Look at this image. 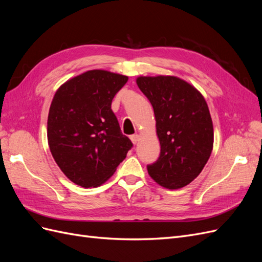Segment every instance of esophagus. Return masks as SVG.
Returning <instances> with one entry per match:
<instances>
[{
	"label": "esophagus",
	"mask_w": 262,
	"mask_h": 262,
	"mask_svg": "<svg viewBox=\"0 0 262 262\" xmlns=\"http://www.w3.org/2000/svg\"><path fill=\"white\" fill-rule=\"evenodd\" d=\"M130 139H131L133 144H137L138 142L140 141V136H139V134H133V136L130 137Z\"/></svg>",
	"instance_id": "obj_1"
}]
</instances>
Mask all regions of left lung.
Instances as JSON below:
<instances>
[{
    "instance_id": "8db88e82",
    "label": "left lung",
    "mask_w": 262,
    "mask_h": 262,
    "mask_svg": "<svg viewBox=\"0 0 262 262\" xmlns=\"http://www.w3.org/2000/svg\"><path fill=\"white\" fill-rule=\"evenodd\" d=\"M137 84L154 109L161 143L158 160L147 165L158 185L179 189L202 171L213 148L209 107L195 87L176 76H140Z\"/></svg>"
}]
</instances>
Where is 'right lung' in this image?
<instances>
[{
  "instance_id": "obj_1",
  "label": "right lung",
  "mask_w": 262,
  "mask_h": 262,
  "mask_svg": "<svg viewBox=\"0 0 262 262\" xmlns=\"http://www.w3.org/2000/svg\"><path fill=\"white\" fill-rule=\"evenodd\" d=\"M128 76L91 70L62 84L49 109L47 136L51 154L74 184L97 187L114 175L132 147L112 110Z\"/></svg>"
}]
</instances>
